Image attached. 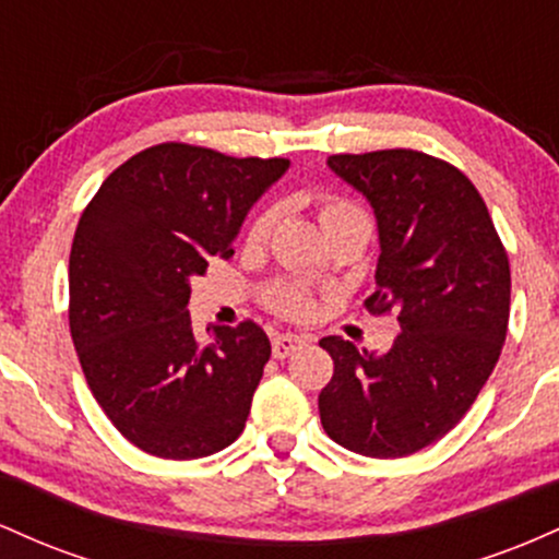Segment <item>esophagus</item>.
Instances as JSON below:
<instances>
[{"label":"esophagus","instance_id":"34e87169","mask_svg":"<svg viewBox=\"0 0 559 559\" xmlns=\"http://www.w3.org/2000/svg\"><path fill=\"white\" fill-rule=\"evenodd\" d=\"M305 344V338L297 336V333H275L273 336V357L275 360H286L288 355L299 349Z\"/></svg>","mask_w":559,"mask_h":559}]
</instances>
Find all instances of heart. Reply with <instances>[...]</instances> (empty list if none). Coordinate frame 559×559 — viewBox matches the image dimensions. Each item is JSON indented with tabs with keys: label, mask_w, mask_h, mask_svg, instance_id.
<instances>
[{
	"label": "heart",
	"mask_w": 559,
	"mask_h": 559,
	"mask_svg": "<svg viewBox=\"0 0 559 559\" xmlns=\"http://www.w3.org/2000/svg\"><path fill=\"white\" fill-rule=\"evenodd\" d=\"M355 213H360L355 204H349L346 199L329 197L323 199V207H320V221H323L325 226V223L336 221V217L355 215ZM273 221H275V210H265V213L254 217L252 239H262V236L273 228ZM267 305H271L275 312H281V316L301 318L312 310V297L301 284H286L284 281V284H275L267 288Z\"/></svg>",
	"instance_id": "1"
}]
</instances>
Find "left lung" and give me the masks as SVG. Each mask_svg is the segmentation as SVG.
<instances>
[{"mask_svg": "<svg viewBox=\"0 0 559 559\" xmlns=\"http://www.w3.org/2000/svg\"><path fill=\"white\" fill-rule=\"evenodd\" d=\"M378 228L368 310L400 312L389 352L320 338L333 378L320 391L325 433L365 457H407L452 431L499 360L510 320V262L484 199L452 165L413 150L333 155Z\"/></svg>", "mask_w": 559, "mask_h": 559, "instance_id": "left-lung-1", "label": "left lung"}]
</instances>
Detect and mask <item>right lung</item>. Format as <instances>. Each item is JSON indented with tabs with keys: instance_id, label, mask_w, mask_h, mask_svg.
Segmentation results:
<instances>
[{
	"instance_id": "1",
	"label": "right lung",
	"mask_w": 559,
	"mask_h": 559,
	"mask_svg": "<svg viewBox=\"0 0 559 559\" xmlns=\"http://www.w3.org/2000/svg\"><path fill=\"white\" fill-rule=\"evenodd\" d=\"M288 159L189 144L139 152L99 186L70 249V336L94 400L133 447L197 460L243 431L271 342L258 323L197 338L191 278L230 258Z\"/></svg>"
}]
</instances>
